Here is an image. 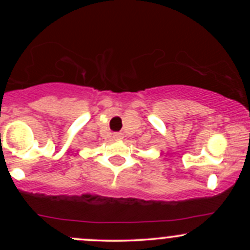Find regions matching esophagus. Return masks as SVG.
<instances>
[{"mask_svg": "<svg viewBox=\"0 0 250 250\" xmlns=\"http://www.w3.org/2000/svg\"><path fill=\"white\" fill-rule=\"evenodd\" d=\"M113 139L115 140V141H120V140L123 139V134L122 133H116L113 135Z\"/></svg>", "mask_w": 250, "mask_h": 250, "instance_id": "obj_1", "label": "esophagus"}]
</instances>
